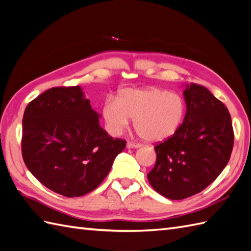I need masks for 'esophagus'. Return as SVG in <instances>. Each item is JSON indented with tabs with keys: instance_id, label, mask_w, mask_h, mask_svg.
I'll return each mask as SVG.
<instances>
[{
	"instance_id": "obj_1",
	"label": "esophagus",
	"mask_w": 251,
	"mask_h": 251,
	"mask_svg": "<svg viewBox=\"0 0 251 251\" xmlns=\"http://www.w3.org/2000/svg\"><path fill=\"white\" fill-rule=\"evenodd\" d=\"M140 147V145L139 144H134V143H132V142H127L126 143V148L127 149H133V148H139Z\"/></svg>"
}]
</instances>
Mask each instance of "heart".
I'll return each mask as SVG.
<instances>
[{"label": "heart", "instance_id": "obj_1", "mask_svg": "<svg viewBox=\"0 0 251 251\" xmlns=\"http://www.w3.org/2000/svg\"><path fill=\"white\" fill-rule=\"evenodd\" d=\"M186 105L176 93L157 87L126 88L117 101L107 100L102 115L108 131L118 135L133 119L138 135L148 143H160L173 137L184 121Z\"/></svg>", "mask_w": 251, "mask_h": 251}]
</instances>
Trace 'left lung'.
I'll return each instance as SVG.
<instances>
[{
  "label": "left lung",
  "mask_w": 251,
  "mask_h": 251,
  "mask_svg": "<svg viewBox=\"0 0 251 251\" xmlns=\"http://www.w3.org/2000/svg\"><path fill=\"white\" fill-rule=\"evenodd\" d=\"M186 114L173 137L155 146L156 162L147 175L151 186L168 199L196 195L221 175L233 148L228 108L197 84L183 91Z\"/></svg>",
  "instance_id": "8db88e82"
}]
</instances>
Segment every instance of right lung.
<instances>
[{
    "mask_svg": "<svg viewBox=\"0 0 251 251\" xmlns=\"http://www.w3.org/2000/svg\"><path fill=\"white\" fill-rule=\"evenodd\" d=\"M81 86L54 87L28 103L22 119V156L51 191L79 197L105 179L126 140L108 136Z\"/></svg>",
    "mask_w": 251,
    "mask_h": 251,
    "instance_id": "add662e5",
    "label": "right lung"
}]
</instances>
